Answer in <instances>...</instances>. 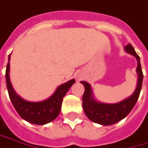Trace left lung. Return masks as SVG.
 Returning <instances> with one entry per match:
<instances>
[{"label":"left lung","instance_id":"8db88e82","mask_svg":"<svg viewBox=\"0 0 148 148\" xmlns=\"http://www.w3.org/2000/svg\"><path fill=\"white\" fill-rule=\"evenodd\" d=\"M125 51L133 55L138 60L137 72L138 74V80L137 88L132 95L126 99L119 102L118 103L108 104L99 103L93 99L91 86L85 81H81V84L84 86V93L83 95V108L86 116L95 123L101 125H111L119 122L127 116V114L132 111L138 101L140 92L142 89L143 74L141 67L140 58L134 50L131 44L126 45Z\"/></svg>","mask_w":148,"mask_h":148}]
</instances>
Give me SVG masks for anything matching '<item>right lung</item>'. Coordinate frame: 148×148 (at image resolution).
Here are the masks:
<instances>
[{"label":"right lung","mask_w":148,"mask_h":148,"mask_svg":"<svg viewBox=\"0 0 148 148\" xmlns=\"http://www.w3.org/2000/svg\"><path fill=\"white\" fill-rule=\"evenodd\" d=\"M10 58V54L8 57V64L5 70L6 87L10 101L19 115L25 121L37 125H44L55 120L60 112L63 98L75 83V79H73L60 85L48 99L36 103L25 101L16 94L10 84L9 76Z\"/></svg>","instance_id":"add662e5"}]
</instances>
